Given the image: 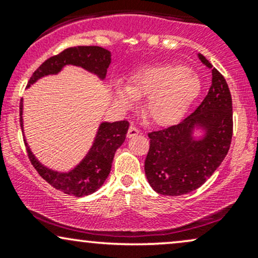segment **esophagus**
<instances>
[{"instance_id":"esophagus-1","label":"esophagus","mask_w":258,"mask_h":258,"mask_svg":"<svg viewBox=\"0 0 258 258\" xmlns=\"http://www.w3.org/2000/svg\"><path fill=\"white\" fill-rule=\"evenodd\" d=\"M139 133H141V131H139L138 128H136L135 126H130L128 131H127V138H132V137H135V136L139 135Z\"/></svg>"}]
</instances>
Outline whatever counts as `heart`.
Returning <instances> with one entry per match:
<instances>
[{"mask_svg": "<svg viewBox=\"0 0 258 258\" xmlns=\"http://www.w3.org/2000/svg\"><path fill=\"white\" fill-rule=\"evenodd\" d=\"M112 86L116 99L126 108L148 97L144 114L160 126L182 119L203 88L200 76L182 64L152 65L132 75L128 85L115 82Z\"/></svg>", "mask_w": 258, "mask_h": 258, "instance_id": "obj_1", "label": "heart"}]
</instances>
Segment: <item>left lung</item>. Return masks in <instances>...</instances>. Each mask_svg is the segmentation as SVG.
<instances>
[{
  "mask_svg": "<svg viewBox=\"0 0 258 258\" xmlns=\"http://www.w3.org/2000/svg\"><path fill=\"white\" fill-rule=\"evenodd\" d=\"M211 69L209 93L193 114L178 125L150 132L144 162L148 182L162 195L188 194L206 182L220 167L233 135L232 97L222 74L203 54Z\"/></svg>",
  "mask_w": 258,
  "mask_h": 258,
  "instance_id": "1",
  "label": "left lung"
}]
</instances>
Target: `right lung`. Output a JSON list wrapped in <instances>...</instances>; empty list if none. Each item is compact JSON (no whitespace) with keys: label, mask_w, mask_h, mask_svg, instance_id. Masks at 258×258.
<instances>
[{"label":"right lung","mask_w":258,"mask_h":258,"mask_svg":"<svg viewBox=\"0 0 258 258\" xmlns=\"http://www.w3.org/2000/svg\"><path fill=\"white\" fill-rule=\"evenodd\" d=\"M111 63V52L98 46L70 47L58 55L47 59L37 68L28 82V88L46 76L58 75L68 65L82 68L93 74L100 81H104L109 65ZM23 99L20 103V127L24 133L23 120ZM130 123L127 121H102L97 128L92 146L76 166L69 171H55L47 167L31 152L26 139H24L29 159L42 178L55 189L74 197L90 195L104 184L111 170L115 153L125 142ZM25 136V135H24Z\"/></svg>","instance_id":"obj_1"}]
</instances>
